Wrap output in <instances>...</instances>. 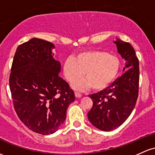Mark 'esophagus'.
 <instances>
[{"label": "esophagus", "instance_id": "1", "mask_svg": "<svg viewBox=\"0 0 155 155\" xmlns=\"http://www.w3.org/2000/svg\"><path fill=\"white\" fill-rule=\"evenodd\" d=\"M75 96H76V98H81V93H78V92H75Z\"/></svg>", "mask_w": 155, "mask_h": 155}]
</instances>
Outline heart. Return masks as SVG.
<instances>
[{
	"label": "heart",
	"instance_id": "obj_1",
	"mask_svg": "<svg viewBox=\"0 0 155 155\" xmlns=\"http://www.w3.org/2000/svg\"><path fill=\"white\" fill-rule=\"evenodd\" d=\"M120 68V62L115 56L102 51H86L75 58L68 57L63 62L64 77L73 82L84 76L86 79L72 84L76 90L94 91L105 89L116 79Z\"/></svg>",
	"mask_w": 155,
	"mask_h": 155
}]
</instances>
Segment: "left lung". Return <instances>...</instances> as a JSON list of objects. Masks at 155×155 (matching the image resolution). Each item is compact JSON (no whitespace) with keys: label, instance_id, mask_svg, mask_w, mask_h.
I'll list each match as a JSON object with an SVG mask.
<instances>
[{"label":"left lung","instance_id":"1","mask_svg":"<svg viewBox=\"0 0 155 155\" xmlns=\"http://www.w3.org/2000/svg\"><path fill=\"white\" fill-rule=\"evenodd\" d=\"M118 52L125 59L124 71L106 89L90 95L93 107L88 112L90 122L97 129L112 131L120 127L134 110L138 96L139 61L129 42L117 39Z\"/></svg>","mask_w":155,"mask_h":155}]
</instances>
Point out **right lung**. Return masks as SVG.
Listing matches in <instances>:
<instances>
[{
    "label": "right lung",
    "instance_id": "1",
    "mask_svg": "<svg viewBox=\"0 0 155 155\" xmlns=\"http://www.w3.org/2000/svg\"><path fill=\"white\" fill-rule=\"evenodd\" d=\"M51 42L32 38L15 52L9 87L17 115L31 130L43 135L58 130L74 101L69 84L59 76L61 64L54 59Z\"/></svg>",
    "mask_w": 155,
    "mask_h": 155
}]
</instances>
